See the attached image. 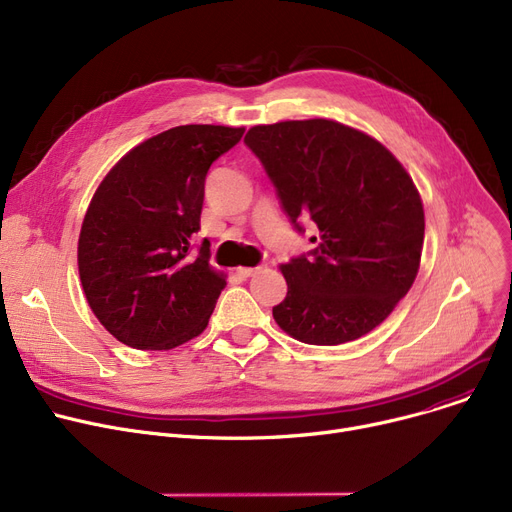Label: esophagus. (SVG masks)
I'll return each instance as SVG.
<instances>
[{
	"label": "esophagus",
	"mask_w": 512,
	"mask_h": 512,
	"mask_svg": "<svg viewBox=\"0 0 512 512\" xmlns=\"http://www.w3.org/2000/svg\"><path fill=\"white\" fill-rule=\"evenodd\" d=\"M259 272V267H238L236 270V274L240 276V278H251V276H255Z\"/></svg>",
	"instance_id": "1"
}]
</instances>
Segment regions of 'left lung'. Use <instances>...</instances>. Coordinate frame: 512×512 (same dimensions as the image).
<instances>
[{
  "mask_svg": "<svg viewBox=\"0 0 512 512\" xmlns=\"http://www.w3.org/2000/svg\"><path fill=\"white\" fill-rule=\"evenodd\" d=\"M245 143L294 228L319 230L309 255L280 265L288 292L276 324L319 346L378 328L419 272L425 218L407 170L369 134L326 118L253 126Z\"/></svg>",
  "mask_w": 512,
  "mask_h": 512,
  "instance_id": "obj_1",
  "label": "left lung"
}]
</instances>
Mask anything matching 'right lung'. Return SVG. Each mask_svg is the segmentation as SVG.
I'll list each match as a JSON object with an SVG mask.
<instances>
[{"instance_id":"obj_1","label":"right lung","mask_w":512,"mask_h":512,"mask_svg":"<svg viewBox=\"0 0 512 512\" xmlns=\"http://www.w3.org/2000/svg\"><path fill=\"white\" fill-rule=\"evenodd\" d=\"M245 128L186 124L128 151L95 191L78 236V274L101 326L139 351L199 336L226 286L201 230L205 176Z\"/></svg>"}]
</instances>
